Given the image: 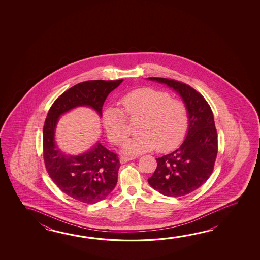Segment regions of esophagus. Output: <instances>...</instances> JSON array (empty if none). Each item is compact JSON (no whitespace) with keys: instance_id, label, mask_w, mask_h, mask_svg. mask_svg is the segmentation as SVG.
Instances as JSON below:
<instances>
[{"instance_id":"obj_1","label":"esophagus","mask_w":260,"mask_h":260,"mask_svg":"<svg viewBox=\"0 0 260 260\" xmlns=\"http://www.w3.org/2000/svg\"><path fill=\"white\" fill-rule=\"evenodd\" d=\"M135 159V157H127V156H121L120 157V159H119V161H120V164H125V162H128L129 160H132V159Z\"/></svg>"}]
</instances>
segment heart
<instances>
[{
	"instance_id": "heart-1",
	"label": "heart",
	"mask_w": 260,
	"mask_h": 260,
	"mask_svg": "<svg viewBox=\"0 0 260 260\" xmlns=\"http://www.w3.org/2000/svg\"><path fill=\"white\" fill-rule=\"evenodd\" d=\"M117 108H108L103 113L107 136L119 144L128 136L125 114L129 119H141L140 135L125 141L123 150L128 154H140L157 148L159 151L173 150L181 142L188 126V111L182 101L173 100L168 93L142 87L124 95Z\"/></svg>"
}]
</instances>
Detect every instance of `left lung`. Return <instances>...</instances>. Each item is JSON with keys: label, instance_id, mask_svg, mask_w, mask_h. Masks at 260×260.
<instances>
[{"label": "left lung", "instance_id": "8db88e82", "mask_svg": "<svg viewBox=\"0 0 260 260\" xmlns=\"http://www.w3.org/2000/svg\"><path fill=\"white\" fill-rule=\"evenodd\" d=\"M148 79L173 88L188 111L185 140L177 150L156 159L157 168L148 182L164 196H186L203 185L213 173L218 149L214 115L204 96L186 84L168 78Z\"/></svg>", "mask_w": 260, "mask_h": 260}]
</instances>
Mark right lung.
<instances>
[{"label":"right lung","instance_id":"right-lung-1","mask_svg":"<svg viewBox=\"0 0 260 260\" xmlns=\"http://www.w3.org/2000/svg\"><path fill=\"white\" fill-rule=\"evenodd\" d=\"M120 80H90L69 88L54 102L43 129V149L46 171L53 182L69 197L85 204L104 200L118 182L119 159L98 141L78 155L66 154L55 143L59 118L78 107H88L102 117V107Z\"/></svg>","mask_w":260,"mask_h":260}]
</instances>
